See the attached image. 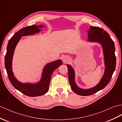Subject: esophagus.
<instances>
[{"label": "esophagus", "instance_id": "esophagus-1", "mask_svg": "<svg viewBox=\"0 0 122 122\" xmlns=\"http://www.w3.org/2000/svg\"><path fill=\"white\" fill-rule=\"evenodd\" d=\"M69 59H70L69 57H67V56H64L63 58V61L64 63H67V62H68V61H69Z\"/></svg>", "mask_w": 122, "mask_h": 122}]
</instances>
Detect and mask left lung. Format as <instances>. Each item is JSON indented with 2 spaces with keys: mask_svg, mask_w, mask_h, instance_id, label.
<instances>
[{
  "mask_svg": "<svg viewBox=\"0 0 122 122\" xmlns=\"http://www.w3.org/2000/svg\"><path fill=\"white\" fill-rule=\"evenodd\" d=\"M89 42H98L102 46L105 69L102 79L95 86L87 90H84L78 87L75 82V72L70 65H67L68 78L72 90L76 94L81 96H90L105 88L112 78L116 66L115 46L113 41L106 31L102 28L90 26L88 31Z\"/></svg>",
  "mask_w": 122,
  "mask_h": 122,
  "instance_id": "1",
  "label": "left lung"
}]
</instances>
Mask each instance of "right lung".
Returning a JSON list of instances; mask_svg holds the SVG:
<instances>
[{
    "label": "right lung",
    "mask_w": 122,
    "mask_h": 122,
    "mask_svg": "<svg viewBox=\"0 0 122 122\" xmlns=\"http://www.w3.org/2000/svg\"><path fill=\"white\" fill-rule=\"evenodd\" d=\"M43 27V26L42 25L29 26L17 31L9 41L7 53L5 55V68L11 83L17 90L30 97L39 96L47 93L49 91L50 80L53 71L62 65V61L61 59L47 64L43 69L40 81L35 84L23 83L19 81L14 76L12 69V61L14 50L17 43L22 37L38 33L41 31L40 28Z\"/></svg>",
    "instance_id": "right-lung-1"
}]
</instances>
